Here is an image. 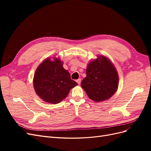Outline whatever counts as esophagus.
<instances>
[{
    "instance_id": "esophagus-1",
    "label": "esophagus",
    "mask_w": 151,
    "mask_h": 151,
    "mask_svg": "<svg viewBox=\"0 0 151 151\" xmlns=\"http://www.w3.org/2000/svg\"><path fill=\"white\" fill-rule=\"evenodd\" d=\"M76 82H77V83H78L79 84H81V79H77V80H76Z\"/></svg>"
}]
</instances>
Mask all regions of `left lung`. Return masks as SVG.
I'll use <instances>...</instances> for the list:
<instances>
[{"label": "left lung", "mask_w": 151, "mask_h": 151, "mask_svg": "<svg viewBox=\"0 0 151 151\" xmlns=\"http://www.w3.org/2000/svg\"><path fill=\"white\" fill-rule=\"evenodd\" d=\"M118 76L115 67L107 58L99 56L91 61L86 69V77L81 82L88 97L96 102L104 101L115 93Z\"/></svg>", "instance_id": "left-lung-1"}]
</instances>
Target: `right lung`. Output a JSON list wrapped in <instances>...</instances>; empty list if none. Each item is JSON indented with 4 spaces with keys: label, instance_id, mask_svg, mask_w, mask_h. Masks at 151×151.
I'll list each match as a JSON object with an SVG mask.
<instances>
[{
    "label": "right lung",
    "instance_id": "right-lung-1",
    "mask_svg": "<svg viewBox=\"0 0 151 151\" xmlns=\"http://www.w3.org/2000/svg\"><path fill=\"white\" fill-rule=\"evenodd\" d=\"M33 84L36 94L44 101L56 104L65 99L78 84L70 79L69 72L63 68L58 58L54 61L47 58L36 68Z\"/></svg>",
    "mask_w": 151,
    "mask_h": 151
}]
</instances>
